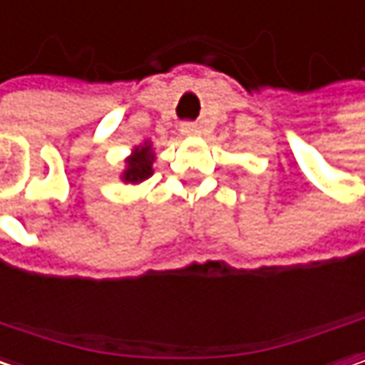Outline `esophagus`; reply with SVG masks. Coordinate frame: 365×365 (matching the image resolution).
I'll list each match as a JSON object with an SVG mask.
<instances>
[{
  "label": "esophagus",
  "instance_id": "34e87169",
  "mask_svg": "<svg viewBox=\"0 0 365 365\" xmlns=\"http://www.w3.org/2000/svg\"><path fill=\"white\" fill-rule=\"evenodd\" d=\"M180 132L182 134H202V125L200 123H195V121H185V123H180Z\"/></svg>",
  "mask_w": 365,
  "mask_h": 365
}]
</instances>
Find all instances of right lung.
<instances>
[{"mask_svg":"<svg viewBox=\"0 0 365 365\" xmlns=\"http://www.w3.org/2000/svg\"><path fill=\"white\" fill-rule=\"evenodd\" d=\"M153 160H155V155L151 153V145L134 149L132 158H128V170L123 172V180L125 182H143L145 178H149L153 174V170H151Z\"/></svg>","mask_w":365,"mask_h":365,"instance_id":"right-lung-1","label":"right lung"}]
</instances>
